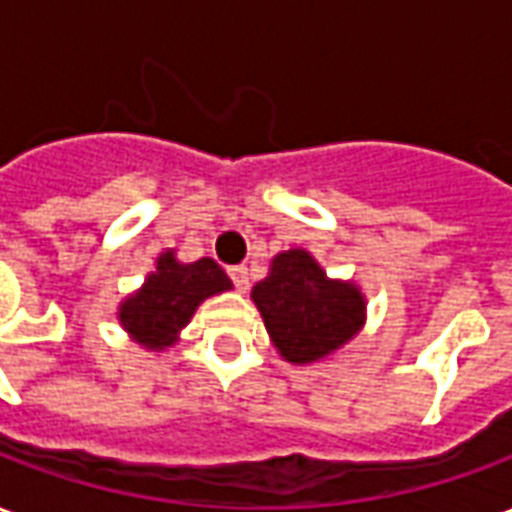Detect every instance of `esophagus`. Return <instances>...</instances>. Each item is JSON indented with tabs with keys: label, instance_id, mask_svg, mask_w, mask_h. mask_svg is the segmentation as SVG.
<instances>
[{
	"label": "esophagus",
	"instance_id": "34e87169",
	"mask_svg": "<svg viewBox=\"0 0 512 512\" xmlns=\"http://www.w3.org/2000/svg\"><path fill=\"white\" fill-rule=\"evenodd\" d=\"M230 279H233V285H236L238 293H246V290H249V268L246 266L230 268Z\"/></svg>",
	"mask_w": 512,
	"mask_h": 512
}]
</instances>
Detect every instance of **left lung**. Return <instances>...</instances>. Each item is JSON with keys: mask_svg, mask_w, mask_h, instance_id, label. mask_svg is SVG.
I'll use <instances>...</instances> for the list:
<instances>
[{"mask_svg": "<svg viewBox=\"0 0 512 512\" xmlns=\"http://www.w3.org/2000/svg\"><path fill=\"white\" fill-rule=\"evenodd\" d=\"M252 301L282 361L312 366L331 358L366 325V295L352 279H331L301 246L279 252Z\"/></svg>", "mask_w": 512, "mask_h": 512, "instance_id": "8db88e82", "label": "left lung"}]
</instances>
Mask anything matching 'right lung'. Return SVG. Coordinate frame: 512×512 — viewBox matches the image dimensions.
<instances>
[{
  "label": "right lung",
  "mask_w": 512,
  "mask_h": 512,
  "mask_svg": "<svg viewBox=\"0 0 512 512\" xmlns=\"http://www.w3.org/2000/svg\"><path fill=\"white\" fill-rule=\"evenodd\" d=\"M227 290H233V282L211 257L181 263L176 249H165L143 285L121 298L116 320L143 350L162 352L179 342L206 298Z\"/></svg>",
  "instance_id": "add662e5"
}]
</instances>
